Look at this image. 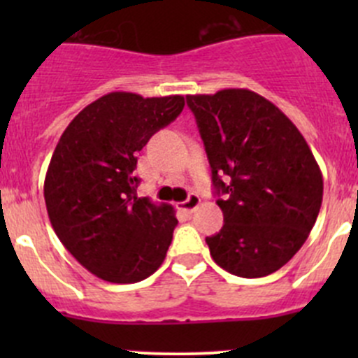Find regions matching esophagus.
I'll list each match as a JSON object with an SVG mask.
<instances>
[{
  "label": "esophagus",
  "instance_id": "34e87169",
  "mask_svg": "<svg viewBox=\"0 0 358 358\" xmlns=\"http://www.w3.org/2000/svg\"><path fill=\"white\" fill-rule=\"evenodd\" d=\"M199 204H201V197L197 196V194H190V196L187 197L185 201L180 202L178 209H180V211L189 213V215H190V213H194L197 208H199Z\"/></svg>",
  "mask_w": 358,
  "mask_h": 358
}]
</instances>
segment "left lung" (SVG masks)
I'll use <instances>...</instances> for the list:
<instances>
[{
	"label": "left lung",
	"instance_id": "8db88e82",
	"mask_svg": "<svg viewBox=\"0 0 358 358\" xmlns=\"http://www.w3.org/2000/svg\"><path fill=\"white\" fill-rule=\"evenodd\" d=\"M187 106L222 197V230L206 237L213 259L244 279L277 272L305 244L322 204V173L308 143L251 90L187 95Z\"/></svg>",
	"mask_w": 358,
	"mask_h": 358
}]
</instances>
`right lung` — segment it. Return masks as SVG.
Listing matches in <instances>:
<instances>
[{"mask_svg":"<svg viewBox=\"0 0 358 358\" xmlns=\"http://www.w3.org/2000/svg\"><path fill=\"white\" fill-rule=\"evenodd\" d=\"M182 95L112 92L66 128L45 178L60 243L93 275L114 284L147 279L162 265L176 220L169 204L136 196V154L183 110Z\"/></svg>","mask_w":358,"mask_h":358,"instance_id":"add662e5","label":"right lung"}]
</instances>
